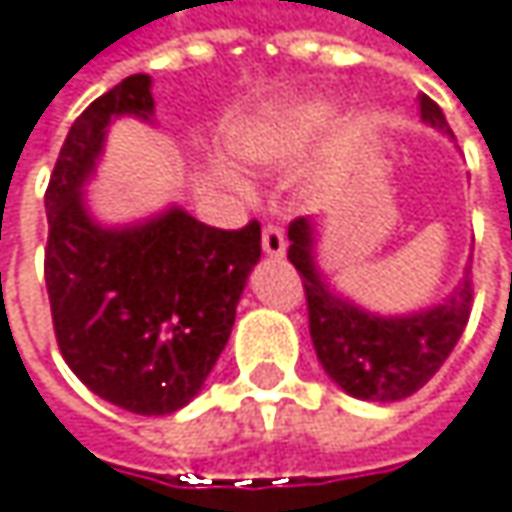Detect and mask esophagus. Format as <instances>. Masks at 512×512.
<instances>
[{
	"instance_id": "obj_1",
	"label": "esophagus",
	"mask_w": 512,
	"mask_h": 512,
	"mask_svg": "<svg viewBox=\"0 0 512 512\" xmlns=\"http://www.w3.org/2000/svg\"><path fill=\"white\" fill-rule=\"evenodd\" d=\"M260 246H263V252L269 257H284V252H287V237H284L281 228L266 225L263 234H260Z\"/></svg>"
}]
</instances>
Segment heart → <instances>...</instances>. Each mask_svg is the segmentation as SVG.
<instances>
[{
    "label": "heart",
    "mask_w": 512,
    "mask_h": 512,
    "mask_svg": "<svg viewBox=\"0 0 512 512\" xmlns=\"http://www.w3.org/2000/svg\"><path fill=\"white\" fill-rule=\"evenodd\" d=\"M299 125L278 122V125H255L234 134V152L249 163H272L284 158L299 143Z\"/></svg>",
    "instance_id": "1"
}]
</instances>
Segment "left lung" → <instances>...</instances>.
<instances>
[{
	"mask_svg": "<svg viewBox=\"0 0 512 512\" xmlns=\"http://www.w3.org/2000/svg\"><path fill=\"white\" fill-rule=\"evenodd\" d=\"M422 122L451 137L440 105L419 99ZM290 263L299 269L307 296L310 340L322 369L343 393L363 401H401L422 390L457 346L472 310V266L440 304L381 316L337 293L316 263V222H290Z\"/></svg>",
	"mask_w": 512,
	"mask_h": 512,
	"instance_id": "obj_1",
	"label": "left lung"
}]
</instances>
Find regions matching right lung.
Segmentation results:
<instances>
[{"label": "right lung", "mask_w": 512, "mask_h": 512, "mask_svg": "<svg viewBox=\"0 0 512 512\" xmlns=\"http://www.w3.org/2000/svg\"><path fill=\"white\" fill-rule=\"evenodd\" d=\"M119 117L155 119L152 78H122L72 122L46 190V290L78 381L137 416H166L205 387L260 260V225L210 228L184 208L105 225L87 181Z\"/></svg>", "instance_id": "obj_1"}]
</instances>
